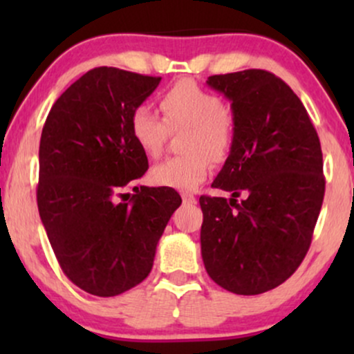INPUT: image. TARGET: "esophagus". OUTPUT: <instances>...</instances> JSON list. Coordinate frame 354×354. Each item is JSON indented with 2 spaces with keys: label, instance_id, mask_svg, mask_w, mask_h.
Returning <instances> with one entry per match:
<instances>
[{
  "label": "esophagus",
  "instance_id": "esophagus-1",
  "mask_svg": "<svg viewBox=\"0 0 354 354\" xmlns=\"http://www.w3.org/2000/svg\"><path fill=\"white\" fill-rule=\"evenodd\" d=\"M183 203H185V205H194V203H196V198L194 196H191V194H183Z\"/></svg>",
  "mask_w": 354,
  "mask_h": 354
}]
</instances>
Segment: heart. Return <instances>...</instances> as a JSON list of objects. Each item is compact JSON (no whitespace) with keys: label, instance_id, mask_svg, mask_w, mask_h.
I'll return each instance as SVG.
<instances>
[{"label":"heart","instance_id":"obj_1","mask_svg":"<svg viewBox=\"0 0 354 354\" xmlns=\"http://www.w3.org/2000/svg\"><path fill=\"white\" fill-rule=\"evenodd\" d=\"M160 120L149 108L138 106L129 118V133L148 158L160 156L168 133L186 129L181 149L185 156L171 158L149 171V181L161 188L194 191L211 173V161L221 163L234 143L233 111L216 95L194 81L183 80L160 96Z\"/></svg>","mask_w":354,"mask_h":354}]
</instances>
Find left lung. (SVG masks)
Returning a JSON list of instances; mask_svg holds the SVG:
<instances>
[{
  "instance_id": "obj_1",
  "label": "left lung",
  "mask_w": 354,
  "mask_h": 354,
  "mask_svg": "<svg viewBox=\"0 0 354 354\" xmlns=\"http://www.w3.org/2000/svg\"><path fill=\"white\" fill-rule=\"evenodd\" d=\"M206 84L230 100L234 143L211 185L231 198H200L203 263L231 293H265L295 273L311 245L324 196L319 138L273 73L214 75Z\"/></svg>"
}]
</instances>
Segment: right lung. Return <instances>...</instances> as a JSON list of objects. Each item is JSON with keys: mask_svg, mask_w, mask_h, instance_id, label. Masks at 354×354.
<instances>
[{"mask_svg": "<svg viewBox=\"0 0 354 354\" xmlns=\"http://www.w3.org/2000/svg\"><path fill=\"white\" fill-rule=\"evenodd\" d=\"M161 78L101 66L53 104L39 141L38 209L63 273L95 296L140 284L181 198L171 188L141 186L116 203L148 169L129 133V118Z\"/></svg>", "mask_w": 354, "mask_h": 354, "instance_id": "add662e5", "label": "right lung"}]
</instances>
